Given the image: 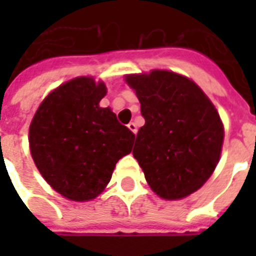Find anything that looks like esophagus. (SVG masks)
Instances as JSON below:
<instances>
[{"instance_id":"esophagus-1","label":"esophagus","mask_w":256,"mask_h":256,"mask_svg":"<svg viewBox=\"0 0 256 256\" xmlns=\"http://www.w3.org/2000/svg\"><path fill=\"white\" fill-rule=\"evenodd\" d=\"M128 128H130V130H132V132H134V134H136V132H138V128H136V124H134V122H130V124H128Z\"/></svg>"}]
</instances>
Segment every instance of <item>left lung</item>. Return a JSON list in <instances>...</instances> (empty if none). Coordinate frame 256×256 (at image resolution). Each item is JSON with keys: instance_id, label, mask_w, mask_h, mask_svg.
<instances>
[{"instance_id": "8db88e82", "label": "left lung", "mask_w": 256, "mask_h": 256, "mask_svg": "<svg viewBox=\"0 0 256 256\" xmlns=\"http://www.w3.org/2000/svg\"><path fill=\"white\" fill-rule=\"evenodd\" d=\"M126 82L144 118L132 156L156 195L186 198L204 184L220 158L224 130L216 108L195 82L168 70L130 74Z\"/></svg>"}]
</instances>
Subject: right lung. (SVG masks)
<instances>
[{
  "instance_id": "right-lung-1",
  "label": "right lung",
  "mask_w": 256,
  "mask_h": 256,
  "mask_svg": "<svg viewBox=\"0 0 256 256\" xmlns=\"http://www.w3.org/2000/svg\"><path fill=\"white\" fill-rule=\"evenodd\" d=\"M106 85L92 77L65 82L42 100L29 128L30 152L62 196L85 202L104 190L116 162L132 152L134 134L110 108Z\"/></svg>"
}]
</instances>
